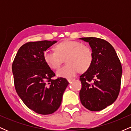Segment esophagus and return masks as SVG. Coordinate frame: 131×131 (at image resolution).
<instances>
[{
	"label": "esophagus",
	"instance_id": "34e87169",
	"mask_svg": "<svg viewBox=\"0 0 131 131\" xmlns=\"http://www.w3.org/2000/svg\"><path fill=\"white\" fill-rule=\"evenodd\" d=\"M67 80H68V82H70H70H71L72 81H73V79H68Z\"/></svg>",
	"mask_w": 131,
	"mask_h": 131
}]
</instances>
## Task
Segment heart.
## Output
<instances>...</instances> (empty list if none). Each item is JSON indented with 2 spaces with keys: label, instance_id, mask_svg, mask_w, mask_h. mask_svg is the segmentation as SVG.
<instances>
[{
  "label": "heart",
  "instance_id": "heart-1",
  "mask_svg": "<svg viewBox=\"0 0 131 131\" xmlns=\"http://www.w3.org/2000/svg\"><path fill=\"white\" fill-rule=\"evenodd\" d=\"M55 52L47 50L43 55L47 65L52 70L59 67L65 58L66 65L61 67L57 71V76L61 78H70L76 76L78 71H86L91 67L93 54L89 47L80 42L72 40H64L55 46Z\"/></svg>",
  "mask_w": 131,
  "mask_h": 131
}]
</instances>
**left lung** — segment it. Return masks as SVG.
I'll use <instances>...</instances> for the list:
<instances>
[{
    "mask_svg": "<svg viewBox=\"0 0 131 131\" xmlns=\"http://www.w3.org/2000/svg\"><path fill=\"white\" fill-rule=\"evenodd\" d=\"M80 39L89 43L93 54L91 67L80 76L81 102L89 110H102L118 97L122 66L115 49L108 42L93 37Z\"/></svg>",
    "mask_w": 131,
    "mask_h": 131,
    "instance_id": "left-lung-1",
    "label": "left lung"
}]
</instances>
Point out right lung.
I'll use <instances>...</instances> for the list:
<instances>
[{"label": "right lung", "mask_w": 131, "mask_h": 131, "mask_svg": "<svg viewBox=\"0 0 131 131\" xmlns=\"http://www.w3.org/2000/svg\"><path fill=\"white\" fill-rule=\"evenodd\" d=\"M57 41L29 42L21 47L12 64L16 91L28 108L40 115H49L60 106L69 82L55 76L43 55Z\"/></svg>", "instance_id": "add662e5"}]
</instances>
